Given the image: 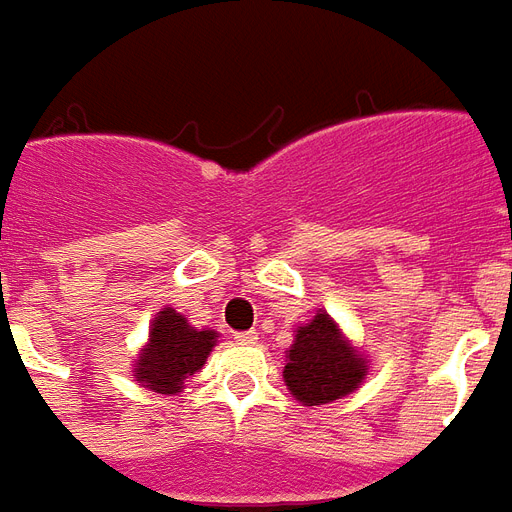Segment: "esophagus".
Here are the masks:
<instances>
[{
  "instance_id": "34e87169",
  "label": "esophagus",
  "mask_w": 512,
  "mask_h": 512,
  "mask_svg": "<svg viewBox=\"0 0 512 512\" xmlns=\"http://www.w3.org/2000/svg\"><path fill=\"white\" fill-rule=\"evenodd\" d=\"M234 341L242 343V346H251V343L259 341V333H256V330H248V333H237V335H234Z\"/></svg>"
}]
</instances>
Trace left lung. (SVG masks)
Returning <instances> with one entry per match:
<instances>
[{"mask_svg": "<svg viewBox=\"0 0 512 512\" xmlns=\"http://www.w3.org/2000/svg\"><path fill=\"white\" fill-rule=\"evenodd\" d=\"M368 374V360L343 338L330 313H316L297 327L286 352L283 382L305 406H322L354 393Z\"/></svg>", "mask_w": 512, "mask_h": 512, "instance_id": "8db88e82", "label": "left lung"}]
</instances>
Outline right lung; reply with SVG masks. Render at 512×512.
Masks as SVG:
<instances>
[{"mask_svg":"<svg viewBox=\"0 0 512 512\" xmlns=\"http://www.w3.org/2000/svg\"><path fill=\"white\" fill-rule=\"evenodd\" d=\"M215 341V330H196L182 313L163 308L149 327V341L138 354L133 376L152 393H179L185 387V379L207 363Z\"/></svg>","mask_w":512,"mask_h":512,"instance_id":"add662e5","label":"right lung"}]
</instances>
